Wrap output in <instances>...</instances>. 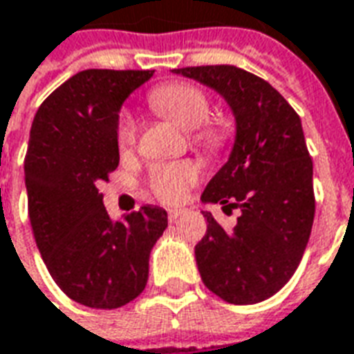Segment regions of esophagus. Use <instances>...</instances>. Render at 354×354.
Returning <instances> with one entry per match:
<instances>
[{"mask_svg":"<svg viewBox=\"0 0 354 354\" xmlns=\"http://www.w3.org/2000/svg\"><path fill=\"white\" fill-rule=\"evenodd\" d=\"M183 213H185V209H169V211H167V218H169V221H177Z\"/></svg>","mask_w":354,"mask_h":354,"instance_id":"1","label":"esophagus"}]
</instances>
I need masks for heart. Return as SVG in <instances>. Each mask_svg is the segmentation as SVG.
<instances>
[{"mask_svg": "<svg viewBox=\"0 0 354 354\" xmlns=\"http://www.w3.org/2000/svg\"><path fill=\"white\" fill-rule=\"evenodd\" d=\"M151 107L162 117L169 118L187 131L198 130V141L209 149H218L226 143L228 131L218 124H205L209 117V100L202 90L188 82H171L154 88L149 95ZM136 141V122L130 115H122L117 126V143L128 149ZM198 177V167L190 162L156 166L151 174V187L162 202L179 200L188 183Z\"/></svg>", "mask_w": 354, "mask_h": 354, "instance_id": "b5f03b06", "label": "heart"}]
</instances>
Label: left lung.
Masks as SVG:
<instances>
[{"mask_svg": "<svg viewBox=\"0 0 354 354\" xmlns=\"http://www.w3.org/2000/svg\"><path fill=\"white\" fill-rule=\"evenodd\" d=\"M171 73L215 90L236 120L228 162L207 183L202 202L241 215L224 230L202 211L207 232L194 254L203 285L234 306L268 300L294 275L313 226V162L300 117L270 82L236 66Z\"/></svg>", "mask_w": 354, "mask_h": 354, "instance_id": "1", "label": "left lung"}]
</instances>
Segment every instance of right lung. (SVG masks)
<instances>
[{
	"label": "right lung",
	"instance_id": "right-lung-1",
	"mask_svg": "<svg viewBox=\"0 0 354 354\" xmlns=\"http://www.w3.org/2000/svg\"><path fill=\"white\" fill-rule=\"evenodd\" d=\"M154 71L86 69L41 103L24 160L28 213L48 272L71 300L117 309L138 298L166 209L113 221L97 185L118 166V113Z\"/></svg>",
	"mask_w": 354,
	"mask_h": 354
}]
</instances>
